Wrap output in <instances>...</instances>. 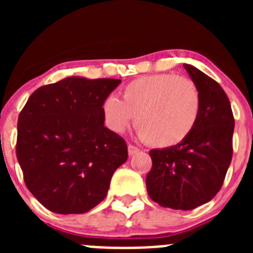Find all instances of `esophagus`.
<instances>
[{
    "label": "esophagus",
    "mask_w": 253,
    "mask_h": 253,
    "mask_svg": "<svg viewBox=\"0 0 253 253\" xmlns=\"http://www.w3.org/2000/svg\"><path fill=\"white\" fill-rule=\"evenodd\" d=\"M137 152H139V148L135 146H133V144H128V153L129 156H133V154H135Z\"/></svg>",
    "instance_id": "1"
}]
</instances>
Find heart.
I'll return each mask as SVG.
<instances>
[{"label": "heart", "mask_w": 253, "mask_h": 253, "mask_svg": "<svg viewBox=\"0 0 253 253\" xmlns=\"http://www.w3.org/2000/svg\"><path fill=\"white\" fill-rule=\"evenodd\" d=\"M106 125L123 133L133 122L139 135L158 148L177 146L195 129L202 96L191 80L171 73L143 76L122 90V100L110 96L102 105Z\"/></svg>", "instance_id": "1"}]
</instances>
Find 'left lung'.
Here are the masks:
<instances>
[{
    "label": "left lung",
    "mask_w": 253,
    "mask_h": 253,
    "mask_svg": "<svg viewBox=\"0 0 253 253\" xmlns=\"http://www.w3.org/2000/svg\"><path fill=\"white\" fill-rule=\"evenodd\" d=\"M184 67L202 96L200 118L184 142L149 152L146 185L161 207L191 210L210 202L224 182L233 154L234 118L220 84L195 67Z\"/></svg>",
    "instance_id": "1"
}]
</instances>
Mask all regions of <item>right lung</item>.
<instances>
[{"label":"right lung","instance_id":"add662e5","mask_svg":"<svg viewBox=\"0 0 253 253\" xmlns=\"http://www.w3.org/2000/svg\"><path fill=\"white\" fill-rule=\"evenodd\" d=\"M120 82L64 78L39 87L22 107L17 161L29 191L50 211L82 214L95 208L128 158L125 140L104 126L102 105Z\"/></svg>","mask_w":253,"mask_h":253}]
</instances>
